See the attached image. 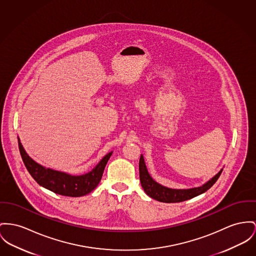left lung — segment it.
Instances as JSON below:
<instances>
[{
	"label": "left lung",
	"mask_w": 256,
	"mask_h": 256,
	"mask_svg": "<svg viewBox=\"0 0 256 256\" xmlns=\"http://www.w3.org/2000/svg\"><path fill=\"white\" fill-rule=\"evenodd\" d=\"M138 170H140V184L144 188V192L152 199H155L160 202H164V203L184 202V201H186V200H189L191 198H194V197L204 193L216 184V182L218 180V178L222 172V170L203 186L191 188V189H186H186L180 190V189H170V188H165V186H162L158 184L157 182H155L146 170L142 155H140V157Z\"/></svg>",
	"instance_id": "1"
}]
</instances>
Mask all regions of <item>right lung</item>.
<instances>
[{
	"label": "right lung",
	"mask_w": 256,
	"mask_h": 256,
	"mask_svg": "<svg viewBox=\"0 0 256 256\" xmlns=\"http://www.w3.org/2000/svg\"><path fill=\"white\" fill-rule=\"evenodd\" d=\"M18 146L26 169L40 186L46 188L56 194L70 197L84 196L96 188L102 178L104 167L112 154H106L90 172L82 176H70L58 170L46 169L36 163L26 154L20 142H18Z\"/></svg>",
	"instance_id": "add662e5"
}]
</instances>
